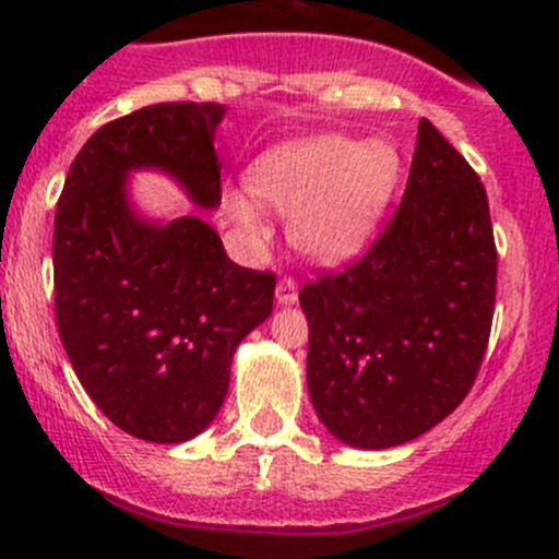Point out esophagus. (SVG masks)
<instances>
[{
    "instance_id": "esophagus-1",
    "label": "esophagus",
    "mask_w": 559,
    "mask_h": 559,
    "mask_svg": "<svg viewBox=\"0 0 559 559\" xmlns=\"http://www.w3.org/2000/svg\"><path fill=\"white\" fill-rule=\"evenodd\" d=\"M298 301V285L293 282L290 277L280 280L277 285V304H282V307H290V304Z\"/></svg>"
}]
</instances>
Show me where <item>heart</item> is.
<instances>
[{
    "instance_id": "1",
    "label": "heart",
    "mask_w": 559,
    "mask_h": 559,
    "mask_svg": "<svg viewBox=\"0 0 559 559\" xmlns=\"http://www.w3.org/2000/svg\"><path fill=\"white\" fill-rule=\"evenodd\" d=\"M402 179V157L385 138L320 132L269 148L250 170L252 192L230 195V214L252 236L266 234L261 203L287 212V239L318 263L361 252L383 223Z\"/></svg>"
}]
</instances>
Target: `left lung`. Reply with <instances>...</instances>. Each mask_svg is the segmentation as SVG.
Segmentation results:
<instances>
[{
  "mask_svg": "<svg viewBox=\"0 0 559 559\" xmlns=\"http://www.w3.org/2000/svg\"><path fill=\"white\" fill-rule=\"evenodd\" d=\"M497 250L489 201L467 159L418 124L411 179L372 250L301 287L307 389L342 443H411L465 400L489 342Z\"/></svg>",
  "mask_w": 559,
  "mask_h": 559,
  "instance_id": "8db88e82",
  "label": "left lung"
}]
</instances>
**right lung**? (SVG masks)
I'll return each mask as SVG.
<instances>
[{
  "label": "right lung",
  "mask_w": 559,
  "mask_h": 559,
  "mask_svg": "<svg viewBox=\"0 0 559 559\" xmlns=\"http://www.w3.org/2000/svg\"><path fill=\"white\" fill-rule=\"evenodd\" d=\"M217 103H159L108 121L70 165L53 219L57 325L94 405L148 443H185L223 407L236 347L272 314L274 274L236 266L198 212L152 219L130 195L159 170L219 206Z\"/></svg>",
  "instance_id": "1"
}]
</instances>
